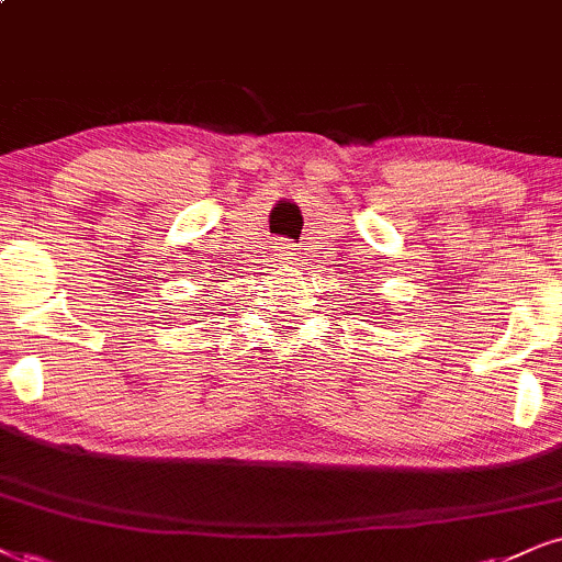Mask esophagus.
<instances>
[{
    "label": "esophagus",
    "mask_w": 562,
    "mask_h": 562,
    "mask_svg": "<svg viewBox=\"0 0 562 562\" xmlns=\"http://www.w3.org/2000/svg\"><path fill=\"white\" fill-rule=\"evenodd\" d=\"M292 249H294V245H289V241H279V252L281 255H294Z\"/></svg>",
    "instance_id": "esophagus-1"
}]
</instances>
